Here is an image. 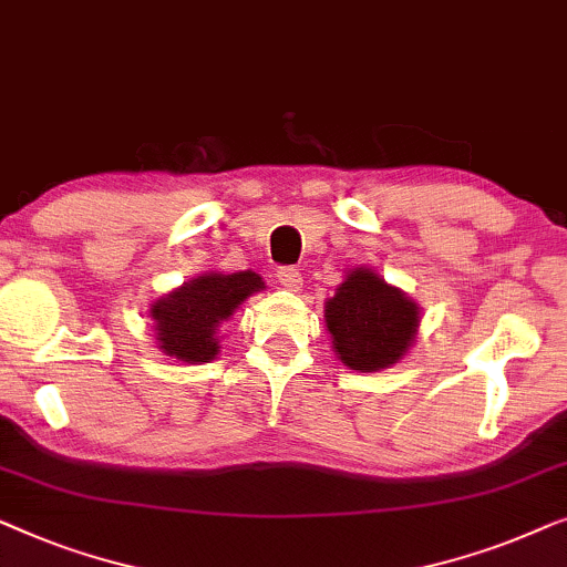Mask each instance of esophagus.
<instances>
[{
	"mask_svg": "<svg viewBox=\"0 0 567 567\" xmlns=\"http://www.w3.org/2000/svg\"><path fill=\"white\" fill-rule=\"evenodd\" d=\"M277 282H280V287H285V290L298 292L300 287H302V277H300L298 269H292V267H282L280 272H277Z\"/></svg>",
	"mask_w": 567,
	"mask_h": 567,
	"instance_id": "obj_1",
	"label": "esophagus"
}]
</instances>
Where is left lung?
<instances>
[{
	"label": "left lung",
	"mask_w": 567,
	"mask_h": 567,
	"mask_svg": "<svg viewBox=\"0 0 567 567\" xmlns=\"http://www.w3.org/2000/svg\"><path fill=\"white\" fill-rule=\"evenodd\" d=\"M323 321L341 364L378 372L401 362L416 344L421 308L374 269L354 267L326 300Z\"/></svg>",
	"instance_id": "1"
}]
</instances>
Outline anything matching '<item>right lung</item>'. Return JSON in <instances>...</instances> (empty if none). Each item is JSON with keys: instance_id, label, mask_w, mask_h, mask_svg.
Instances as JSON below:
<instances>
[{"instance_id": "add662e5", "label": "right lung", "mask_w": 567, "mask_h": 567, "mask_svg": "<svg viewBox=\"0 0 567 567\" xmlns=\"http://www.w3.org/2000/svg\"><path fill=\"white\" fill-rule=\"evenodd\" d=\"M259 290H265V280L251 269L230 275L205 272L182 282L148 308L156 347L187 364L213 362L220 352V326Z\"/></svg>"}]
</instances>
